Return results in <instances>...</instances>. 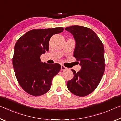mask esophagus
<instances>
[{"mask_svg":"<svg viewBox=\"0 0 121 121\" xmlns=\"http://www.w3.org/2000/svg\"><path fill=\"white\" fill-rule=\"evenodd\" d=\"M67 69V68H66L65 66H64V65H61V70L62 71H64V70H65Z\"/></svg>","mask_w":121,"mask_h":121,"instance_id":"obj_1","label":"esophagus"}]
</instances>
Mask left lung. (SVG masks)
<instances>
[{"label":"left lung","instance_id":"1","mask_svg":"<svg viewBox=\"0 0 121 121\" xmlns=\"http://www.w3.org/2000/svg\"><path fill=\"white\" fill-rule=\"evenodd\" d=\"M65 30L73 35L76 41L73 56L81 69L71 70L73 78L68 81L67 87L76 96L84 97L97 88L105 70L104 49L97 35L91 29L81 26H71Z\"/></svg>","mask_w":121,"mask_h":121}]
</instances>
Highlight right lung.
<instances>
[{"instance_id":"1","label":"right lung","mask_w":121,"mask_h":121,"mask_svg":"<svg viewBox=\"0 0 121 121\" xmlns=\"http://www.w3.org/2000/svg\"><path fill=\"white\" fill-rule=\"evenodd\" d=\"M63 30V27L32 30L16 42L12 59L14 71L20 86L31 95L39 96L47 92L53 77L60 71V64L43 63L40 56L49 51L50 38Z\"/></svg>"}]
</instances>
